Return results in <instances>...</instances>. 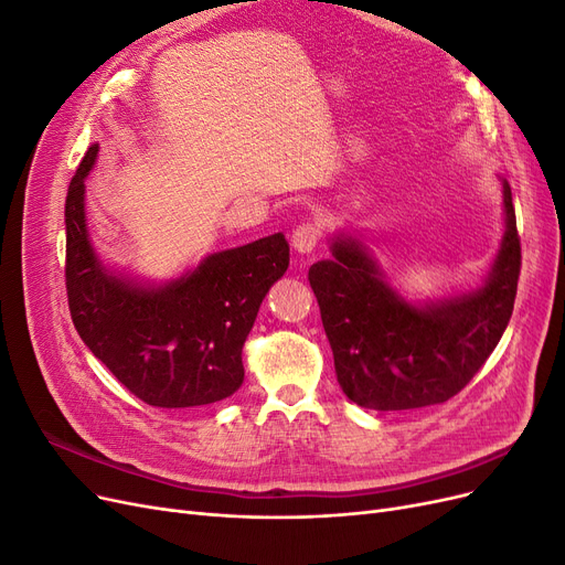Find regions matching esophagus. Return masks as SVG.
<instances>
[{"label": "esophagus", "mask_w": 565, "mask_h": 565, "mask_svg": "<svg viewBox=\"0 0 565 565\" xmlns=\"http://www.w3.org/2000/svg\"><path fill=\"white\" fill-rule=\"evenodd\" d=\"M320 235L322 231L318 224H313V221H303V224H299L292 233V247L301 254H309L318 247Z\"/></svg>", "instance_id": "34e87169"}]
</instances>
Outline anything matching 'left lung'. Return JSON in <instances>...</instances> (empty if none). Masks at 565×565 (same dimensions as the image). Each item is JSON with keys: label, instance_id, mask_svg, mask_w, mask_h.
I'll return each instance as SVG.
<instances>
[{"label": "left lung", "instance_id": "obj_1", "mask_svg": "<svg viewBox=\"0 0 565 565\" xmlns=\"http://www.w3.org/2000/svg\"><path fill=\"white\" fill-rule=\"evenodd\" d=\"M507 231L486 285L431 306H409L382 280L361 243L332 245L334 259L309 268L337 382L367 409L446 403L483 367L502 339L521 276V237L504 181Z\"/></svg>", "mask_w": 565, "mask_h": 565}]
</instances>
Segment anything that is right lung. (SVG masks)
I'll use <instances>...</instances> for the list:
<instances>
[{
	"mask_svg": "<svg viewBox=\"0 0 565 565\" xmlns=\"http://www.w3.org/2000/svg\"><path fill=\"white\" fill-rule=\"evenodd\" d=\"M94 143L65 198V289L84 344L117 382L152 407H195L243 384V344L270 285L289 266L282 233L210 254L195 270L150 289L100 266L84 218V177Z\"/></svg>",
	"mask_w": 565,
	"mask_h": 565,
	"instance_id": "obj_1",
	"label": "right lung"
}]
</instances>
